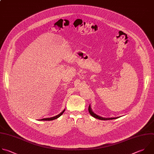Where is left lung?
<instances>
[{"instance_id":"1","label":"left lung","mask_w":154,"mask_h":154,"mask_svg":"<svg viewBox=\"0 0 154 154\" xmlns=\"http://www.w3.org/2000/svg\"><path fill=\"white\" fill-rule=\"evenodd\" d=\"M88 111H89V114L92 116L94 117V118L95 119H97L98 120H113V119H118L119 118V117H112V118H104V117H100L97 114H95L91 109V105H89V108H88Z\"/></svg>"}]
</instances>
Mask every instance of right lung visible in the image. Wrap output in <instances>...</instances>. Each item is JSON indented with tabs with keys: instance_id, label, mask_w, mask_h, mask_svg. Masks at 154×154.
I'll return each instance as SVG.
<instances>
[{
	"instance_id": "1",
	"label": "right lung",
	"mask_w": 154,
	"mask_h": 154,
	"mask_svg": "<svg viewBox=\"0 0 154 154\" xmlns=\"http://www.w3.org/2000/svg\"><path fill=\"white\" fill-rule=\"evenodd\" d=\"M65 109L61 112V113H60L59 114H58L57 116H54V117H51V118H45V119H40V120H42V121H51V120H55V119H57V118H59V117H60L62 114H63V113L65 112Z\"/></svg>"
}]
</instances>
